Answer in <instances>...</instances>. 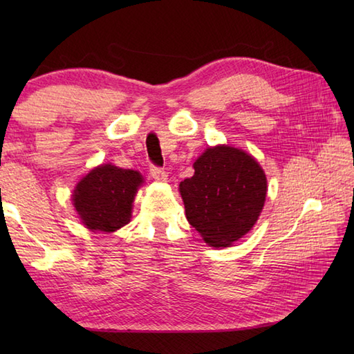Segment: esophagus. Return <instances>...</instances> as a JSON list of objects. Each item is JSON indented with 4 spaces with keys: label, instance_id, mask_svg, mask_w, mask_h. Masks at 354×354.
I'll use <instances>...</instances> for the list:
<instances>
[{
    "label": "esophagus",
    "instance_id": "34e87169",
    "mask_svg": "<svg viewBox=\"0 0 354 354\" xmlns=\"http://www.w3.org/2000/svg\"><path fill=\"white\" fill-rule=\"evenodd\" d=\"M150 175H152L156 181H160V183L167 181V173H165L164 169L156 167V165H150Z\"/></svg>",
    "mask_w": 354,
    "mask_h": 354
}]
</instances>
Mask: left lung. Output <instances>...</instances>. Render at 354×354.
<instances>
[{"instance_id": "1", "label": "left lung", "mask_w": 354, "mask_h": 354, "mask_svg": "<svg viewBox=\"0 0 354 354\" xmlns=\"http://www.w3.org/2000/svg\"><path fill=\"white\" fill-rule=\"evenodd\" d=\"M194 175L179 184L187 221L208 245L230 246L257 222L266 199V176L243 150L208 147Z\"/></svg>"}]
</instances>
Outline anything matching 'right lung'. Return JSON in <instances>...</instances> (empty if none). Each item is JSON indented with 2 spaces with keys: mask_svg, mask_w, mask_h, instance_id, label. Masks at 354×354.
Masks as SVG:
<instances>
[{
  "mask_svg": "<svg viewBox=\"0 0 354 354\" xmlns=\"http://www.w3.org/2000/svg\"><path fill=\"white\" fill-rule=\"evenodd\" d=\"M142 178L138 171L100 165L77 184L73 202L89 230L111 232L131 221L132 202Z\"/></svg>",
  "mask_w": 354,
  "mask_h": 354,
  "instance_id": "obj_1",
  "label": "right lung"
}]
</instances>
